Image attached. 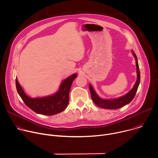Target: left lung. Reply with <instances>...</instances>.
<instances>
[{
	"label": "left lung",
	"instance_id": "1",
	"mask_svg": "<svg viewBox=\"0 0 158 158\" xmlns=\"http://www.w3.org/2000/svg\"><path fill=\"white\" fill-rule=\"evenodd\" d=\"M133 54L136 59V72H137V80L133 86V88L125 95L116 99L113 100H103L100 98L94 91V89L90 84H89V91L91 93V97L93 102L95 103L98 106L105 108V109H118L124 105L130 103L135 97V94L138 90V86L140 82V72L139 69V65L137 60V57L135 52L133 51Z\"/></svg>",
	"mask_w": 158,
	"mask_h": 158
}]
</instances>
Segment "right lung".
I'll use <instances>...</instances> for the list:
<instances>
[{
	"instance_id": "add662e5",
	"label": "right lung",
	"mask_w": 158,
	"mask_h": 158,
	"mask_svg": "<svg viewBox=\"0 0 158 158\" xmlns=\"http://www.w3.org/2000/svg\"><path fill=\"white\" fill-rule=\"evenodd\" d=\"M77 77L75 73L63 81L58 91L53 95L42 98H31L24 93L22 88L15 80L16 88L22 100L31 110L34 112L44 114L52 116L64 111L69 102V93L73 81Z\"/></svg>"
}]
</instances>
